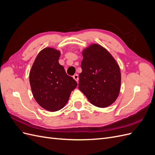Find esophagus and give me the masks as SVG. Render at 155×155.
Returning <instances> with one entry per match:
<instances>
[{
    "instance_id": "34e87169",
    "label": "esophagus",
    "mask_w": 155,
    "mask_h": 155,
    "mask_svg": "<svg viewBox=\"0 0 155 155\" xmlns=\"http://www.w3.org/2000/svg\"><path fill=\"white\" fill-rule=\"evenodd\" d=\"M73 78L75 79V80H76L77 82L78 81V80H79V77H78V74H74V76H73Z\"/></svg>"
}]
</instances>
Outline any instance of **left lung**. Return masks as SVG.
Listing matches in <instances>:
<instances>
[{"label":"left lung","mask_w":155,"mask_h":155,"mask_svg":"<svg viewBox=\"0 0 155 155\" xmlns=\"http://www.w3.org/2000/svg\"><path fill=\"white\" fill-rule=\"evenodd\" d=\"M79 89L91 104L105 108L116 101L121 85L118 64L105 48L92 44L82 52Z\"/></svg>","instance_id":"8db88e82"}]
</instances>
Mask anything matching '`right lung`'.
Segmentation results:
<instances>
[{"label":"right lung","instance_id":"add662e5","mask_svg":"<svg viewBox=\"0 0 155 155\" xmlns=\"http://www.w3.org/2000/svg\"><path fill=\"white\" fill-rule=\"evenodd\" d=\"M60 51L46 48L37 55L30 72V83L35 100L43 109L58 111L64 107L77 82L69 76L58 60Z\"/></svg>","mask_w":155,"mask_h":155}]
</instances>
